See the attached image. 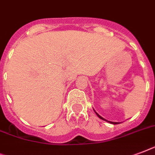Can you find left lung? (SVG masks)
<instances>
[{
	"label": "left lung",
	"instance_id": "left-lung-1",
	"mask_svg": "<svg viewBox=\"0 0 155 155\" xmlns=\"http://www.w3.org/2000/svg\"><path fill=\"white\" fill-rule=\"evenodd\" d=\"M95 114H97V116L99 117V119H103V120H104V121L108 122V123H112V124H119V123H117V122H111V121H108V120H107V119H104V118H103V117H102V116H100V115H99V114H98V113L96 112V111H95Z\"/></svg>",
	"mask_w": 155,
	"mask_h": 155
}]
</instances>
